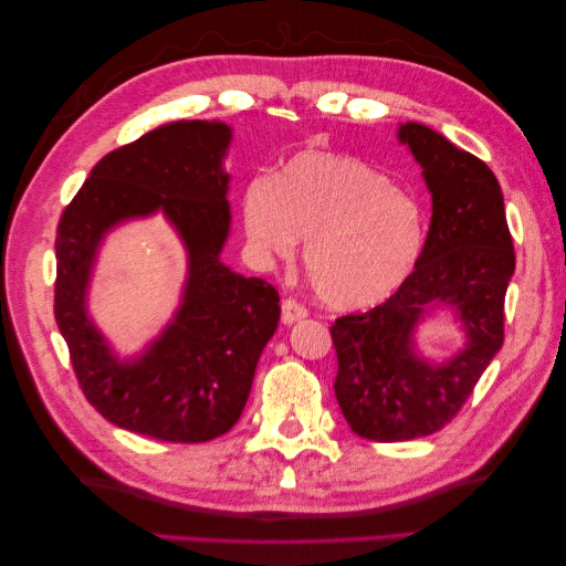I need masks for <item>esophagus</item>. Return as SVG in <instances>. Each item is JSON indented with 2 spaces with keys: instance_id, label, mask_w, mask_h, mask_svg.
<instances>
[{
  "instance_id": "obj_1",
  "label": "esophagus",
  "mask_w": 566,
  "mask_h": 566,
  "mask_svg": "<svg viewBox=\"0 0 566 566\" xmlns=\"http://www.w3.org/2000/svg\"><path fill=\"white\" fill-rule=\"evenodd\" d=\"M308 316V311L298 304V302H294V298H284L282 302V323L284 326H294L296 321H304Z\"/></svg>"
}]
</instances>
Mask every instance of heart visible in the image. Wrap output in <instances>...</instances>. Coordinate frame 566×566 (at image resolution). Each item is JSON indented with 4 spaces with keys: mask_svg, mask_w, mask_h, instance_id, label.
<instances>
[{
    "mask_svg": "<svg viewBox=\"0 0 566 566\" xmlns=\"http://www.w3.org/2000/svg\"><path fill=\"white\" fill-rule=\"evenodd\" d=\"M243 226L260 255L290 258L304 243L314 292L335 311L391 298L426 245L416 195L353 155L304 150L243 189Z\"/></svg>",
    "mask_w": 566,
    "mask_h": 566,
    "instance_id": "obj_1",
    "label": "heart"
}]
</instances>
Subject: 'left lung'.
Wrapping results in <instances>:
<instances>
[{
	"instance_id": "1",
	"label": "left lung",
	"mask_w": 566,
	"mask_h": 566,
	"mask_svg": "<svg viewBox=\"0 0 566 566\" xmlns=\"http://www.w3.org/2000/svg\"><path fill=\"white\" fill-rule=\"evenodd\" d=\"M396 136L432 199L423 252L391 298L331 326L335 399L353 432L375 442L432 436L457 416L501 350L503 298L515 270L501 185L486 163L423 124H401ZM440 310L465 345L432 360L417 350L415 333Z\"/></svg>"
}]
</instances>
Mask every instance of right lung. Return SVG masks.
<instances>
[{"instance_id":"obj_1","label":"right lung","mask_w":566,"mask_h":566,"mask_svg":"<svg viewBox=\"0 0 566 566\" xmlns=\"http://www.w3.org/2000/svg\"><path fill=\"white\" fill-rule=\"evenodd\" d=\"M223 122L158 126L92 167L57 223L55 321L87 401L140 436L207 442L231 430L264 345L280 326V294L221 262L231 235ZM163 212L188 252V280L166 328L122 358L88 314V284L105 235Z\"/></svg>"}]
</instances>
